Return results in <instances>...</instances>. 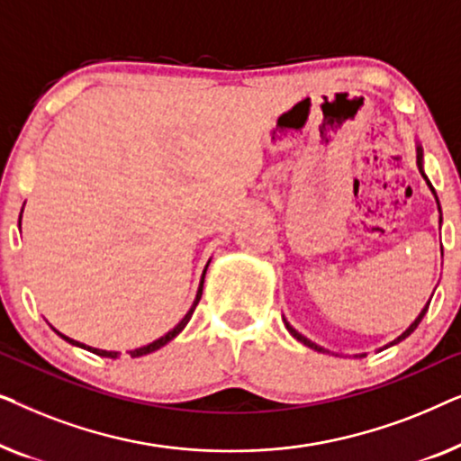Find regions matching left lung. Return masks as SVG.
Returning <instances> with one entry per match:
<instances>
[{
    "instance_id": "1",
    "label": "left lung",
    "mask_w": 461,
    "mask_h": 461,
    "mask_svg": "<svg viewBox=\"0 0 461 461\" xmlns=\"http://www.w3.org/2000/svg\"><path fill=\"white\" fill-rule=\"evenodd\" d=\"M421 157H424V153H421V147H418V167H420V172H421ZM421 176H424V172H421ZM424 178H426V176H424ZM426 182H428V180H426ZM428 186H430V188H432V185H430V182H428ZM432 193H434V188H432ZM434 197H437V193H434ZM437 203H438V199H437ZM438 210H440V207H438ZM428 304H430V302H428ZM428 304L424 306V311H421V312H420V317H418V319H415V321H413V323H411V325H409V327H407V330H405V331H402V333H401V336H399V338H396V339H394V342H390L388 346H394V344H399V342H402V339H405L407 336H411V333L415 331V327H418V325L421 323V319H424V314H426V311H428ZM285 327H287V331H289V333H292V336H294L295 339H300V342H302V344H306V346H308V348H312V350H319V352H327L325 348H321V346H317V344H314V342H311V339H308V338H304V336H302V333H298V331H295V330H294V327L287 323V321H285ZM388 346H386V348H388ZM358 357H365V355H358Z\"/></svg>"
}]
</instances>
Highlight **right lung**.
<instances>
[{
	"label": "right lung",
	"instance_id": "obj_1",
	"mask_svg": "<svg viewBox=\"0 0 461 461\" xmlns=\"http://www.w3.org/2000/svg\"><path fill=\"white\" fill-rule=\"evenodd\" d=\"M210 264V262H207ZM205 270H207V267H205ZM205 270H203V276H201V283H199V292H197V298H194V302H193V306H191V311H188L186 314H185V319L180 321L178 325L174 327L172 331H167L166 336H161L159 339H155V342H150V344H147V346H142V348H136V350H130V357L134 358V357H144V355H150V352H155V350H159L161 346H166L167 342H172V339L178 336V333L185 330L186 327V323L188 321H191V317H193V312H194V308H197V304H199V300H201V294H203V279H205ZM54 330V327H52ZM56 331V330H54ZM59 333V336L62 338V339H67L68 344H75V346H79V348H87L90 352H94V355H98V357H106V358H117L119 357V352H111V350H98V348H90V346H86V344H81V342H75V339H71V338H67V336H62L60 331H56Z\"/></svg>",
	"mask_w": 461,
	"mask_h": 461
}]
</instances>
